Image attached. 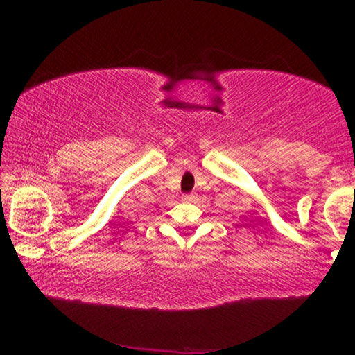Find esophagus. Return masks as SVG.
Segmentation results:
<instances>
[{"instance_id":"34e87169","label":"esophagus","mask_w":355,"mask_h":355,"mask_svg":"<svg viewBox=\"0 0 355 355\" xmlns=\"http://www.w3.org/2000/svg\"><path fill=\"white\" fill-rule=\"evenodd\" d=\"M182 198H184V202H193L197 197L193 196V193H187V196H184Z\"/></svg>"}]
</instances>
